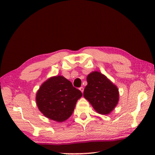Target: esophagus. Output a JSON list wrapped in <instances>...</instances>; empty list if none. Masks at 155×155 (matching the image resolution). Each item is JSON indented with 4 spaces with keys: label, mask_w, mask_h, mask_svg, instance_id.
Listing matches in <instances>:
<instances>
[{
    "label": "esophagus",
    "mask_w": 155,
    "mask_h": 155,
    "mask_svg": "<svg viewBox=\"0 0 155 155\" xmlns=\"http://www.w3.org/2000/svg\"><path fill=\"white\" fill-rule=\"evenodd\" d=\"M79 90L82 92V93H83V92H84V88H83V87H81L79 88Z\"/></svg>",
    "instance_id": "esophagus-1"
}]
</instances>
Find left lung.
Returning <instances> with one entry per match:
<instances>
[{
    "mask_svg": "<svg viewBox=\"0 0 155 155\" xmlns=\"http://www.w3.org/2000/svg\"><path fill=\"white\" fill-rule=\"evenodd\" d=\"M87 85L83 96L94 109L101 114H108L113 110L119 100V92L106 76L93 71L87 77Z\"/></svg>",
    "mask_w": 155,
    "mask_h": 155,
    "instance_id": "8db88e82",
    "label": "left lung"
}]
</instances>
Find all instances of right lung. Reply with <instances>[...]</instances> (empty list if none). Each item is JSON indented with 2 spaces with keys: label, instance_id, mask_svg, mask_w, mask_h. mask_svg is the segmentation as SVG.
Listing matches in <instances>:
<instances>
[{
  "label": "right lung",
  "instance_id": "add662e5",
  "mask_svg": "<svg viewBox=\"0 0 155 155\" xmlns=\"http://www.w3.org/2000/svg\"><path fill=\"white\" fill-rule=\"evenodd\" d=\"M82 95L71 81L58 75L49 78L41 84L36 94V102L45 117L61 123L71 116Z\"/></svg>",
  "mask_w": 155,
  "mask_h": 155
}]
</instances>
